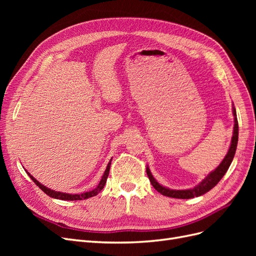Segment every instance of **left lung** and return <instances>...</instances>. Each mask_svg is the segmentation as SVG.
Here are the masks:
<instances>
[{"mask_svg":"<svg viewBox=\"0 0 256 256\" xmlns=\"http://www.w3.org/2000/svg\"><path fill=\"white\" fill-rule=\"evenodd\" d=\"M233 115H234V131H233V136H232L230 150L226 154V156L224 157L223 161L219 164V166L214 170V171L209 173L202 182L196 186L194 188L187 189V190H173V189H170V188L164 187V186H161L156 180H154V176L150 173V170L148 168V166H147L146 173H147V176H148V178H150V182H152V187L158 192H160L162 196L174 198H192L194 196H203L204 193L208 192L209 190H212L214 186L221 180V178L224 176V174L226 173V171L228 170L232 161H233L234 156H235L237 143H238V120H237L236 110L234 106H233Z\"/></svg>","mask_w":256,"mask_h":256,"instance_id":"1","label":"left lung"}]
</instances>
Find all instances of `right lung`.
I'll use <instances>...</instances> for the list:
<instances>
[{
	"instance_id": "obj_1",
	"label": "right lung",
	"mask_w": 256,
	"mask_h": 256,
	"mask_svg": "<svg viewBox=\"0 0 256 256\" xmlns=\"http://www.w3.org/2000/svg\"><path fill=\"white\" fill-rule=\"evenodd\" d=\"M111 160H110L109 164H108L106 171H104V175L102 177V180L99 182L97 188H95L94 190H90V191H88V192L81 193V194H69V193H64V192H58V191H56V190H51V189L46 187V186L42 184L38 180H36V178H34L30 173H28V172L26 173L30 177V180H32L38 186V187H40L46 193V194H48L49 196H51L53 198L63 200H85V198H92V196H95L98 194L100 191L104 189V184L106 182V178H108V176H109V171H110V166H111Z\"/></svg>"
}]
</instances>
